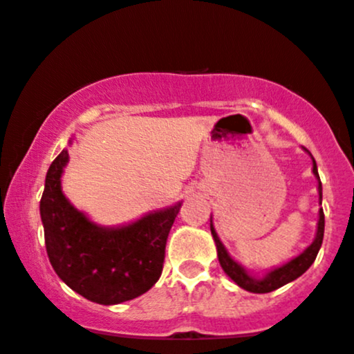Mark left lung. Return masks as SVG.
Masks as SVG:
<instances>
[{
    "label": "left lung",
    "instance_id": "8db88e82",
    "mask_svg": "<svg viewBox=\"0 0 354 354\" xmlns=\"http://www.w3.org/2000/svg\"><path fill=\"white\" fill-rule=\"evenodd\" d=\"M310 157L311 160H313V174L318 180V195H320V205H322V181H320V176H318L317 162H315L311 153ZM324 230H325V216H324V209H320V211H318L317 233H315L313 242H311L310 245L299 254V256L292 257V259L280 264V266H277V268L268 270L263 277H257V275H252L249 270L243 268L239 261H235L232 256H230L226 247L223 245V242L219 240L218 233H216L214 225H212V216H211V233H212V239H214L216 250H218V259H219V264H221L223 272H225L226 275L236 283V286L242 287L243 290H249V292H254V294L272 292V290L280 289V287H283L286 283L294 282L296 279H299V277L310 268L311 264L315 263V259H317V254L318 250H320L322 242H324Z\"/></svg>",
    "mask_w": 354,
    "mask_h": 354
}]
</instances>
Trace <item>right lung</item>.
<instances>
[{
	"label": "right lung",
	"mask_w": 354,
	"mask_h": 354,
	"mask_svg": "<svg viewBox=\"0 0 354 354\" xmlns=\"http://www.w3.org/2000/svg\"><path fill=\"white\" fill-rule=\"evenodd\" d=\"M67 162L64 149L48 169L39 202L44 243L55 273L79 296L105 306L142 296L162 273L167 235L183 202L147 212L126 225H98L62 192Z\"/></svg>",
	"instance_id": "1"
}]
</instances>
